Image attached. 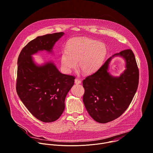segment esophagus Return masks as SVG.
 <instances>
[{"instance_id":"1","label":"esophagus","mask_w":153,"mask_h":153,"mask_svg":"<svg viewBox=\"0 0 153 153\" xmlns=\"http://www.w3.org/2000/svg\"><path fill=\"white\" fill-rule=\"evenodd\" d=\"M81 83V81L80 80H79L78 79H75V84H79Z\"/></svg>"}]
</instances>
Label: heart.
Segmentation results:
<instances>
[{"label": "heart", "mask_w": 153, "mask_h": 153, "mask_svg": "<svg viewBox=\"0 0 153 153\" xmlns=\"http://www.w3.org/2000/svg\"><path fill=\"white\" fill-rule=\"evenodd\" d=\"M60 56L61 67L66 72L78 69L85 75L95 72L102 65L107 53L105 45L97 40L76 37L70 40Z\"/></svg>", "instance_id": "1"}]
</instances>
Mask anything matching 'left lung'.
<instances>
[{"instance_id": "1", "label": "left lung", "mask_w": 153, "mask_h": 153, "mask_svg": "<svg viewBox=\"0 0 153 153\" xmlns=\"http://www.w3.org/2000/svg\"><path fill=\"white\" fill-rule=\"evenodd\" d=\"M117 56L125 59L126 69L116 77L112 76L108 69L112 59ZM138 83L139 69L133 51L126 49L114 54L82 81L85 89L83 102L87 112L99 123L114 120L130 104Z\"/></svg>"}]
</instances>
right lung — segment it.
<instances>
[{"label":"right lung","instance_id":"add662e5","mask_svg":"<svg viewBox=\"0 0 153 153\" xmlns=\"http://www.w3.org/2000/svg\"><path fill=\"white\" fill-rule=\"evenodd\" d=\"M64 34L37 37L23 48L17 60V95L30 113L44 123L53 122L62 114L75 77L61 73L52 61L37 63L33 55L41 51L53 54L55 43Z\"/></svg>","mask_w":153,"mask_h":153}]
</instances>
